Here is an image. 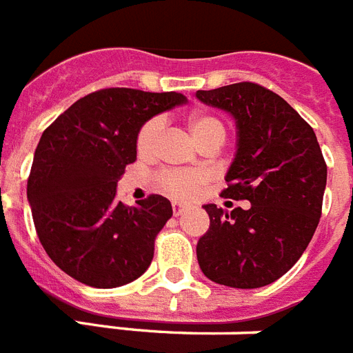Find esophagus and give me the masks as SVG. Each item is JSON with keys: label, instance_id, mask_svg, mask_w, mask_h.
I'll list each match as a JSON object with an SVG mask.
<instances>
[{"label": "esophagus", "instance_id": "34e87169", "mask_svg": "<svg viewBox=\"0 0 353 353\" xmlns=\"http://www.w3.org/2000/svg\"><path fill=\"white\" fill-rule=\"evenodd\" d=\"M185 211H188V205H184V204H179V202H174V204H173V213H174V216H180V215H184Z\"/></svg>", "mask_w": 353, "mask_h": 353}]
</instances>
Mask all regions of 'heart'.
<instances>
[{"mask_svg":"<svg viewBox=\"0 0 353 353\" xmlns=\"http://www.w3.org/2000/svg\"><path fill=\"white\" fill-rule=\"evenodd\" d=\"M185 125L190 129L191 137L200 148L210 145V143H219L221 145L225 138L224 123L211 112L193 111L185 117ZM163 123L160 118H151L143 123L137 137V151L140 157H151L157 151L162 137ZM208 182L202 171H168L160 176V185L173 194L176 199L190 200L199 193L200 188Z\"/></svg>","mask_w":353,"mask_h":353,"instance_id":"obj_1","label":"heart"}]
</instances>
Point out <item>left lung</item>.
Listing matches in <instances>:
<instances>
[{
  "instance_id": "left-lung-1",
  "label": "left lung",
  "mask_w": 353,
  "mask_h": 353,
  "mask_svg": "<svg viewBox=\"0 0 353 353\" xmlns=\"http://www.w3.org/2000/svg\"><path fill=\"white\" fill-rule=\"evenodd\" d=\"M196 98L235 118L236 153L221 194L250 202L231 213L204 205L210 230L196 244L200 270L216 284L261 288L308 248L323 210L326 162L314 129L266 87L241 81L196 91Z\"/></svg>"
}]
</instances>
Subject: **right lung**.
Returning <instances> with one entry per match:
<instances>
[{
    "label": "right lung",
    "instance_id": "add662e5",
    "mask_svg": "<svg viewBox=\"0 0 353 353\" xmlns=\"http://www.w3.org/2000/svg\"><path fill=\"white\" fill-rule=\"evenodd\" d=\"M184 101L180 92L111 87L74 101L45 129L27 199L41 246L67 275L117 288L148 270L173 208L162 194L122 204L117 184L137 160L140 128Z\"/></svg>",
    "mask_w": 353,
    "mask_h": 353
}]
</instances>
